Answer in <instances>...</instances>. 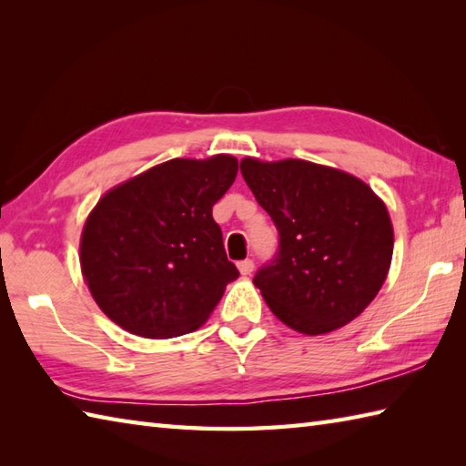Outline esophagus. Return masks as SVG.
Here are the masks:
<instances>
[{
    "label": "esophagus",
    "instance_id": "34e87169",
    "mask_svg": "<svg viewBox=\"0 0 466 466\" xmlns=\"http://www.w3.org/2000/svg\"><path fill=\"white\" fill-rule=\"evenodd\" d=\"M238 270H240L242 276H250L254 272V262L250 258L238 262Z\"/></svg>",
    "mask_w": 466,
    "mask_h": 466
}]
</instances>
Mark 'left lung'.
Segmentation results:
<instances>
[{
    "label": "left lung",
    "instance_id": "left-lung-1",
    "mask_svg": "<svg viewBox=\"0 0 466 466\" xmlns=\"http://www.w3.org/2000/svg\"><path fill=\"white\" fill-rule=\"evenodd\" d=\"M240 172L280 236L254 276L276 319L310 336L354 320L390 268L384 202L359 177L306 160L244 157Z\"/></svg>",
    "mask_w": 466,
    "mask_h": 466
}]
</instances>
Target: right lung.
<instances>
[{
  "label": "right lung",
  "mask_w": 466,
  "mask_h": 466,
  "mask_svg": "<svg viewBox=\"0 0 466 466\" xmlns=\"http://www.w3.org/2000/svg\"><path fill=\"white\" fill-rule=\"evenodd\" d=\"M238 160L154 166L107 192L87 216L82 274L107 319L146 339L196 330L240 276L228 260L212 206L234 184Z\"/></svg>",
  "instance_id": "right-lung-1"
}]
</instances>
